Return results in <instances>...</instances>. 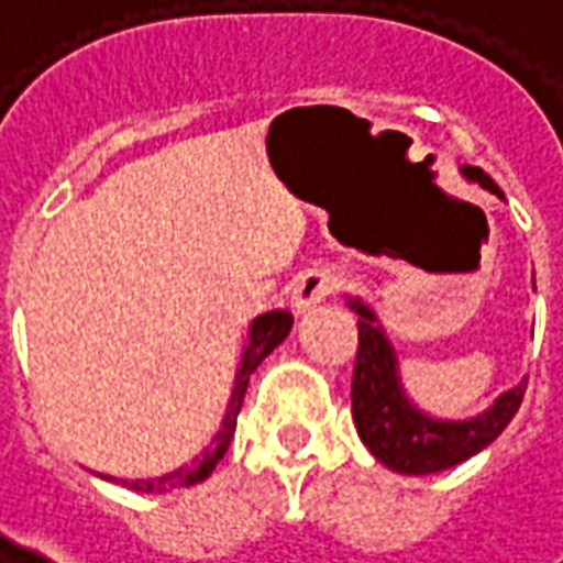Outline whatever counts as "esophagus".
I'll return each mask as SVG.
<instances>
[{"label":"esophagus","instance_id":"1","mask_svg":"<svg viewBox=\"0 0 563 563\" xmlns=\"http://www.w3.org/2000/svg\"><path fill=\"white\" fill-rule=\"evenodd\" d=\"M338 286H341V274L334 268L305 271V274H298V280L292 283V307L298 313H307V310H313L319 301H325Z\"/></svg>","mask_w":563,"mask_h":563}]
</instances>
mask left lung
<instances>
[{
    "mask_svg": "<svg viewBox=\"0 0 563 563\" xmlns=\"http://www.w3.org/2000/svg\"><path fill=\"white\" fill-rule=\"evenodd\" d=\"M485 189L500 196L497 184L479 168H467ZM358 313V350L353 367V419L362 443L371 455L398 473H437L449 471L461 461L476 455L519 413L525 386L504 391L485 413L473 416L467 422H437L419 413L413 404L404 398L398 383V362L391 353L386 334L377 325V317L362 301H353Z\"/></svg>",
    "mask_w": 563,
    "mask_h": 563,
    "instance_id": "obj_1",
    "label": "left lung"
}]
</instances>
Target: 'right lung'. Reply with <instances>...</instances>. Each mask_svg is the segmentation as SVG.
Segmentation results:
<instances>
[{
  "instance_id": "1",
  "label": "right lung",
  "mask_w": 563,
  "mask_h": 563,
  "mask_svg": "<svg viewBox=\"0 0 563 563\" xmlns=\"http://www.w3.org/2000/svg\"><path fill=\"white\" fill-rule=\"evenodd\" d=\"M292 329V313L289 310H271V313H262V317L253 322L250 329V343H246L244 358H241V367H238V377H234L232 401H229V410L222 416V428L217 431V437L210 440V446H205L198 452L196 459L189 461L186 467H177L174 473H165L159 479H123V485L135 488V492H172V488H186V485H196L201 479H208L217 461L225 455V449L232 443L234 424H238V413H241V404H244L246 383H250V374L262 365V358L268 353H274V346H280L286 341V334Z\"/></svg>"
}]
</instances>
